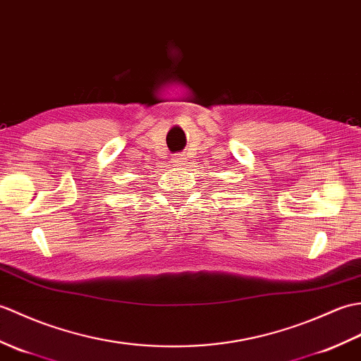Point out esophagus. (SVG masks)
<instances>
[{"label":"esophagus","mask_w":361,"mask_h":361,"mask_svg":"<svg viewBox=\"0 0 361 361\" xmlns=\"http://www.w3.org/2000/svg\"><path fill=\"white\" fill-rule=\"evenodd\" d=\"M171 162H173V165H183L187 162V157L183 156V154H176V156H173V159H171Z\"/></svg>","instance_id":"obj_1"}]
</instances>
